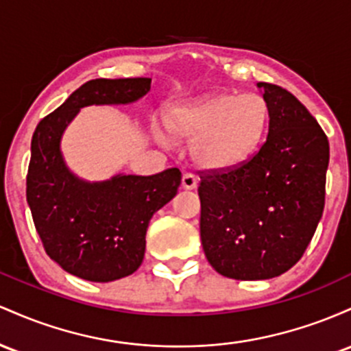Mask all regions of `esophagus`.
Listing matches in <instances>:
<instances>
[{
	"label": "esophagus",
	"instance_id": "1",
	"mask_svg": "<svg viewBox=\"0 0 351 351\" xmlns=\"http://www.w3.org/2000/svg\"><path fill=\"white\" fill-rule=\"evenodd\" d=\"M197 177L194 174H191V172H187V174L182 176V187L186 189V191H192V189L197 187Z\"/></svg>",
	"mask_w": 351,
	"mask_h": 351
}]
</instances>
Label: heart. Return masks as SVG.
I'll list each match as a JSON object with an SVG mask.
<instances>
[{"instance_id":"1","label":"heart","mask_w":351,"mask_h":351,"mask_svg":"<svg viewBox=\"0 0 351 351\" xmlns=\"http://www.w3.org/2000/svg\"><path fill=\"white\" fill-rule=\"evenodd\" d=\"M174 139L194 141L192 159L206 171H232L257 151L267 124L269 106L258 94H210L177 102L164 116Z\"/></svg>"}]
</instances>
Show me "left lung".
Here are the masks:
<instances>
[{
	"instance_id": "1",
	"label": "left lung",
	"mask_w": 351,
	"mask_h": 351,
	"mask_svg": "<svg viewBox=\"0 0 351 351\" xmlns=\"http://www.w3.org/2000/svg\"><path fill=\"white\" fill-rule=\"evenodd\" d=\"M269 106L261 151L200 176V240L215 271L267 280L302 258L325 207L330 145L317 119L280 86L257 82Z\"/></svg>"
}]
</instances>
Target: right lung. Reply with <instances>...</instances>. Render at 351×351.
I'll use <instances>...</instances> for the list:
<instances>
[{
    "label": "right lung",
    "instance_id": "right-lung-1",
    "mask_svg": "<svg viewBox=\"0 0 351 351\" xmlns=\"http://www.w3.org/2000/svg\"><path fill=\"white\" fill-rule=\"evenodd\" d=\"M151 89L149 77L93 80L38 124L31 141L26 199L46 254L71 275L112 282L141 267L152 215L171 202L180 171L117 174L101 182L80 179L61 152V137L82 108L131 104Z\"/></svg>",
    "mask_w": 351,
    "mask_h": 351
}]
</instances>
